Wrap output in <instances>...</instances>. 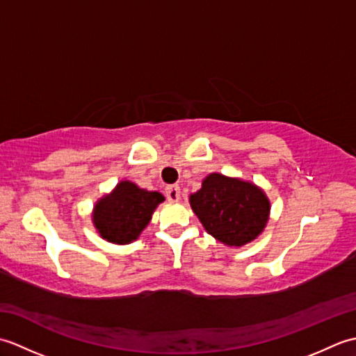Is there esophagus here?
Wrapping results in <instances>:
<instances>
[{"mask_svg": "<svg viewBox=\"0 0 356 356\" xmlns=\"http://www.w3.org/2000/svg\"><path fill=\"white\" fill-rule=\"evenodd\" d=\"M165 195L170 202H177L180 199V188L179 185H168L165 188Z\"/></svg>", "mask_w": 356, "mask_h": 356, "instance_id": "34e87169", "label": "esophagus"}]
</instances>
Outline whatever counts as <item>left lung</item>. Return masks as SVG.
<instances>
[{
    "instance_id": "8db88e82",
    "label": "left lung",
    "mask_w": 356,
    "mask_h": 356,
    "mask_svg": "<svg viewBox=\"0 0 356 356\" xmlns=\"http://www.w3.org/2000/svg\"><path fill=\"white\" fill-rule=\"evenodd\" d=\"M190 203L208 234L237 248L260 236L270 211L269 199L259 186L218 172L205 177Z\"/></svg>"
}]
</instances>
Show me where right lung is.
I'll return each mask as SVG.
<instances>
[{
    "mask_svg": "<svg viewBox=\"0 0 356 356\" xmlns=\"http://www.w3.org/2000/svg\"><path fill=\"white\" fill-rule=\"evenodd\" d=\"M163 200L161 193L142 190L130 180H122L110 194L97 200L93 225L110 243H131L145 229L154 209Z\"/></svg>",
    "mask_w": 356,
    "mask_h": 356,
    "instance_id": "add662e5",
    "label": "right lung"
}]
</instances>
